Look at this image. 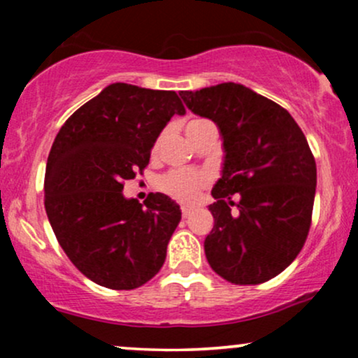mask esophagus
<instances>
[{
  "instance_id": "esophagus-1",
  "label": "esophagus",
  "mask_w": 358,
  "mask_h": 358,
  "mask_svg": "<svg viewBox=\"0 0 358 358\" xmlns=\"http://www.w3.org/2000/svg\"><path fill=\"white\" fill-rule=\"evenodd\" d=\"M192 213V208L190 207H182V215L183 217H188Z\"/></svg>"
}]
</instances>
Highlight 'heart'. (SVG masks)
Wrapping results in <instances>:
<instances>
[{
	"label": "heart",
	"instance_id": "b5f03b06",
	"mask_svg": "<svg viewBox=\"0 0 358 358\" xmlns=\"http://www.w3.org/2000/svg\"><path fill=\"white\" fill-rule=\"evenodd\" d=\"M200 121H193L188 126L196 124ZM159 148V139L155 143L153 153ZM158 188L168 196L182 203H193L200 196V193L208 185V176L202 171L195 170H171L158 178Z\"/></svg>",
	"mask_w": 358,
	"mask_h": 358
}]
</instances>
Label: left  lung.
I'll list each match as a JSON object with an SVG mask.
<instances>
[{"label":"left lung","instance_id":"left-lung-1","mask_svg":"<svg viewBox=\"0 0 358 358\" xmlns=\"http://www.w3.org/2000/svg\"><path fill=\"white\" fill-rule=\"evenodd\" d=\"M187 108L219 126L225 162L212 190L210 268L232 285H261L282 273L311 225L316 163L291 114L241 84L180 92Z\"/></svg>","mask_w":358,"mask_h":358}]
</instances>
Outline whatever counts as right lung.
Returning <instances> with one entry per match:
<instances>
[{
    "instance_id": "1",
    "label": "right lung",
    "mask_w": 358,
    "mask_h": 358,
    "mask_svg": "<svg viewBox=\"0 0 358 358\" xmlns=\"http://www.w3.org/2000/svg\"><path fill=\"white\" fill-rule=\"evenodd\" d=\"M175 90L110 84L60 127L45 171V210L60 248L96 285L134 289L162 269L182 210L163 193L141 205L122 195L143 175L173 114Z\"/></svg>"
}]
</instances>
